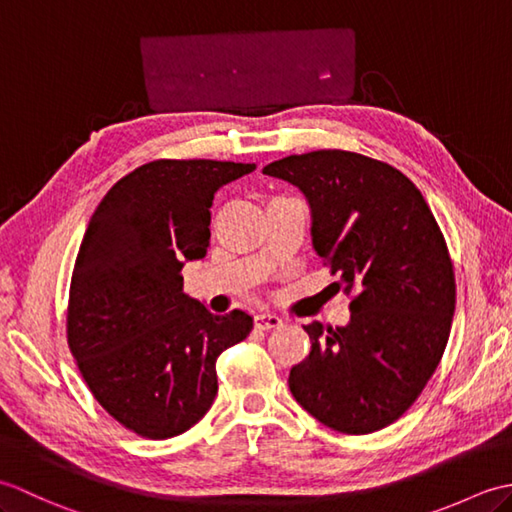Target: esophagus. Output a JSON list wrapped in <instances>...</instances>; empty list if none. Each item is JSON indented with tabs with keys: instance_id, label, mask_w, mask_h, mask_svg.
Wrapping results in <instances>:
<instances>
[{
	"instance_id": "34e87169",
	"label": "esophagus",
	"mask_w": 512,
	"mask_h": 512,
	"mask_svg": "<svg viewBox=\"0 0 512 512\" xmlns=\"http://www.w3.org/2000/svg\"><path fill=\"white\" fill-rule=\"evenodd\" d=\"M255 328H259V330H277V328H281V319L277 317V314L259 312L255 317Z\"/></svg>"
}]
</instances>
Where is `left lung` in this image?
<instances>
[{"mask_svg":"<svg viewBox=\"0 0 512 512\" xmlns=\"http://www.w3.org/2000/svg\"><path fill=\"white\" fill-rule=\"evenodd\" d=\"M264 173L308 198L314 250L352 312L345 328L306 325L292 396L347 436L385 429L418 400L451 334L455 273L436 217L405 173L354 151L286 156Z\"/></svg>","mask_w":512,"mask_h":512,"instance_id":"obj_1","label":"left lung"}]
</instances>
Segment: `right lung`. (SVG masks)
<instances>
[{
    "label": "right lung",
    "instance_id": "1",
    "mask_svg": "<svg viewBox=\"0 0 512 512\" xmlns=\"http://www.w3.org/2000/svg\"><path fill=\"white\" fill-rule=\"evenodd\" d=\"M255 165L162 158L127 173L94 211L76 255L65 334L76 367L110 416L167 440L204 418L215 363L244 341L242 310L211 314L184 295L182 266L206 255L217 189Z\"/></svg>",
    "mask_w": 512,
    "mask_h": 512
}]
</instances>
